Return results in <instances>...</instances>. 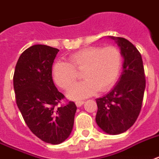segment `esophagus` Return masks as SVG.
Wrapping results in <instances>:
<instances>
[{"label": "esophagus", "instance_id": "1", "mask_svg": "<svg viewBox=\"0 0 159 159\" xmlns=\"http://www.w3.org/2000/svg\"><path fill=\"white\" fill-rule=\"evenodd\" d=\"M84 102H83V101H77L76 102H75V103H76L77 107H79L82 106V105L84 104Z\"/></svg>", "mask_w": 159, "mask_h": 159}]
</instances>
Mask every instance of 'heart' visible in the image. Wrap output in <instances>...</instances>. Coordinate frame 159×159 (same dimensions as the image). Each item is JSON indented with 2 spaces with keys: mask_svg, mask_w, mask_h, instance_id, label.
<instances>
[{
  "mask_svg": "<svg viewBox=\"0 0 159 159\" xmlns=\"http://www.w3.org/2000/svg\"><path fill=\"white\" fill-rule=\"evenodd\" d=\"M122 67V55L114 46L91 47L73 53L69 62L57 61L52 66V77L58 87L68 89L82 71L84 81L75 84L66 93L70 99L78 100L93 95L98 89L107 91L114 86Z\"/></svg>",
  "mask_w": 159,
  "mask_h": 159,
  "instance_id": "heart-1",
  "label": "heart"
}]
</instances>
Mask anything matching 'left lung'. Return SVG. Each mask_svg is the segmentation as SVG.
I'll return each mask as SVG.
<instances>
[{"instance_id": "left-lung-1", "label": "left lung", "mask_w": 159, "mask_h": 159, "mask_svg": "<svg viewBox=\"0 0 159 159\" xmlns=\"http://www.w3.org/2000/svg\"><path fill=\"white\" fill-rule=\"evenodd\" d=\"M113 40L123 58V71L114 88L96 99V123L104 133H123L136 122L141 111L146 86L141 54L129 41L123 37L107 36Z\"/></svg>"}]
</instances>
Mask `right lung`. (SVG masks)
<instances>
[{
    "label": "right lung",
    "instance_id": "1",
    "mask_svg": "<svg viewBox=\"0 0 159 159\" xmlns=\"http://www.w3.org/2000/svg\"><path fill=\"white\" fill-rule=\"evenodd\" d=\"M59 50L34 45L24 51L13 77L16 104L30 130L45 143L60 144L71 133L77 106L57 107L64 96L52 80V64Z\"/></svg>",
    "mask_w": 159,
    "mask_h": 159
}]
</instances>
